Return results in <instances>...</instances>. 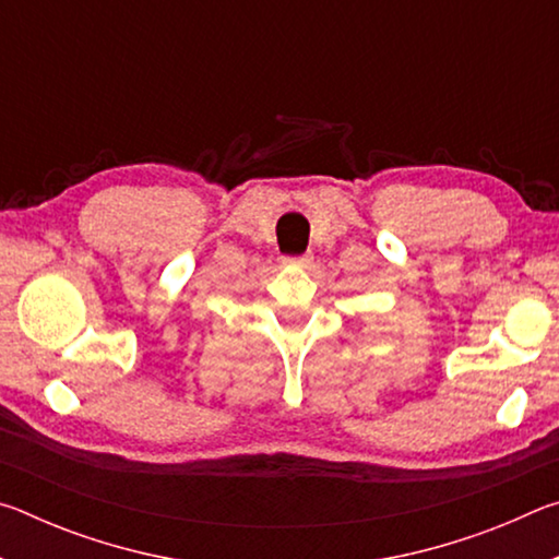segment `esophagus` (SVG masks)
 <instances>
[{
  "instance_id": "obj_1",
  "label": "esophagus",
  "mask_w": 559,
  "mask_h": 559,
  "mask_svg": "<svg viewBox=\"0 0 559 559\" xmlns=\"http://www.w3.org/2000/svg\"><path fill=\"white\" fill-rule=\"evenodd\" d=\"M283 263H286V266H290V269H308L310 263H313V257H286L283 259Z\"/></svg>"
}]
</instances>
